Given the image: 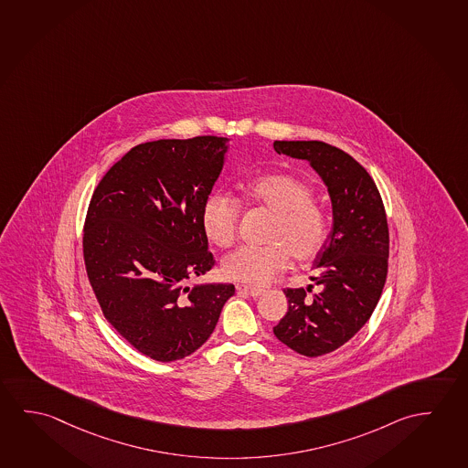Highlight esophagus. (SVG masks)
I'll use <instances>...</instances> for the list:
<instances>
[{
	"label": "esophagus",
	"mask_w": 468,
	"mask_h": 468,
	"mask_svg": "<svg viewBox=\"0 0 468 468\" xmlns=\"http://www.w3.org/2000/svg\"><path fill=\"white\" fill-rule=\"evenodd\" d=\"M236 290L240 294H247V296L257 297L263 292V290H260V288H252V286H247V284H238L236 286Z\"/></svg>",
	"instance_id": "esophagus-1"
}]
</instances>
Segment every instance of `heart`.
<instances>
[{"instance_id": "heart-1", "label": "heart", "mask_w": 468, "mask_h": 468, "mask_svg": "<svg viewBox=\"0 0 468 468\" xmlns=\"http://www.w3.org/2000/svg\"><path fill=\"white\" fill-rule=\"evenodd\" d=\"M249 200L271 209L267 239L271 244L242 245L223 261L224 275L234 282L263 286L282 271L291 255L299 261L315 259L328 236V219L312 186L290 172H273L249 182ZM240 207L228 193L215 192L201 207V229L211 244L229 247L238 236Z\"/></svg>"}]
</instances>
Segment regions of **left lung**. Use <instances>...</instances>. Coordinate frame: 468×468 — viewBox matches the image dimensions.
<instances>
[{"mask_svg":"<svg viewBox=\"0 0 468 468\" xmlns=\"http://www.w3.org/2000/svg\"><path fill=\"white\" fill-rule=\"evenodd\" d=\"M278 154L305 159L326 186L334 226L314 260L320 286L286 288L288 312L273 326L280 342L317 357L351 340L378 305L388 267L386 208L371 176L356 159L324 142H275Z\"/></svg>","mask_w":468,"mask_h":468,"instance_id":"8db88e82","label":"left lung"}]
</instances>
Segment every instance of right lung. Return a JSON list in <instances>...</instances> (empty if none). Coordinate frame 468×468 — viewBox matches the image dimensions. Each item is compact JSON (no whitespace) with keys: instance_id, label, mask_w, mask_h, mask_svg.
I'll list each match as a JSON object with an SVG mask.
<instances>
[{"instance_id":"1","label":"right lung","mask_w":468,"mask_h":468,"mask_svg":"<svg viewBox=\"0 0 468 468\" xmlns=\"http://www.w3.org/2000/svg\"><path fill=\"white\" fill-rule=\"evenodd\" d=\"M228 138L157 140L130 149L92 193L82 253L105 319L161 363L213 334L234 284L188 282L215 267L201 207L223 171Z\"/></svg>"}]
</instances>
